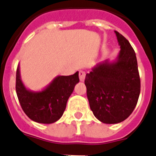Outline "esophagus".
Here are the masks:
<instances>
[{"label": "esophagus", "mask_w": 156, "mask_h": 156, "mask_svg": "<svg viewBox=\"0 0 156 156\" xmlns=\"http://www.w3.org/2000/svg\"><path fill=\"white\" fill-rule=\"evenodd\" d=\"M85 76H86V73L83 70H80L79 71V77H80V80L83 81L85 80Z\"/></svg>", "instance_id": "esophagus-1"}]
</instances>
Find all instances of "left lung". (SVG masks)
I'll list each match as a JSON object with an SVG mask.
<instances>
[{"label": "left lung", "mask_w": 156, "mask_h": 156, "mask_svg": "<svg viewBox=\"0 0 156 156\" xmlns=\"http://www.w3.org/2000/svg\"><path fill=\"white\" fill-rule=\"evenodd\" d=\"M115 34L121 48L116 60L96 65L84 80L90 109L98 120L108 124L129 117L140 91L136 54L122 34Z\"/></svg>", "instance_id": "obj_1"}]
</instances>
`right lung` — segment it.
<instances>
[{
  "label": "right lung",
  "instance_id": "add662e5",
  "mask_svg": "<svg viewBox=\"0 0 156 156\" xmlns=\"http://www.w3.org/2000/svg\"><path fill=\"white\" fill-rule=\"evenodd\" d=\"M79 73L58 76L41 91L27 90L20 77L19 65L16 71V89L18 98L26 115L40 123H53L63 115L69 98L79 83Z\"/></svg>",
  "mask_w": 156,
  "mask_h": 156
}]
</instances>
